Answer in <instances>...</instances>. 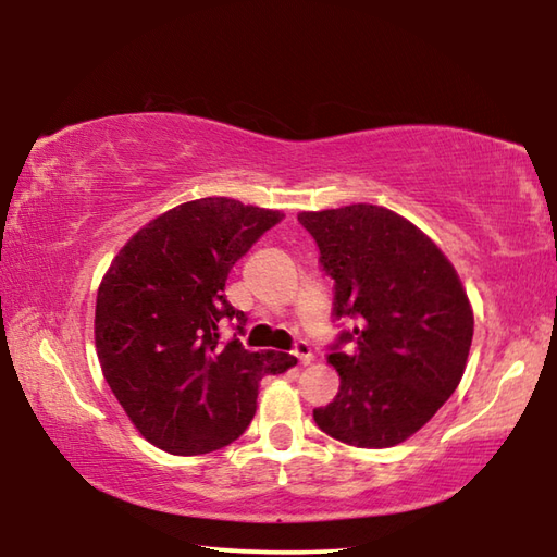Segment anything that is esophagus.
<instances>
[{"mask_svg": "<svg viewBox=\"0 0 557 557\" xmlns=\"http://www.w3.org/2000/svg\"><path fill=\"white\" fill-rule=\"evenodd\" d=\"M292 354H295L299 358L301 366H309L314 361V354H312V346H309L307 342H297L295 348H292Z\"/></svg>", "mask_w": 557, "mask_h": 557, "instance_id": "esophagus-1", "label": "esophagus"}]
</instances>
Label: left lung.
<instances>
[{"instance_id":"left-lung-1","label":"left lung","mask_w":557,"mask_h":557,"mask_svg":"<svg viewBox=\"0 0 557 557\" xmlns=\"http://www.w3.org/2000/svg\"><path fill=\"white\" fill-rule=\"evenodd\" d=\"M297 221L334 280V317L356 319L326 356L342 383L314 422L354 447L400 445L467 369L474 314L457 270L418 225L383 206L301 211Z\"/></svg>"}]
</instances>
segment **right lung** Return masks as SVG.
Returning a JSON list of instances; mask_svg holds the SVG:
<instances>
[{
  "mask_svg": "<svg viewBox=\"0 0 557 557\" xmlns=\"http://www.w3.org/2000/svg\"><path fill=\"white\" fill-rule=\"evenodd\" d=\"M285 213L225 196L186 201L122 245L98 287L100 369L143 437L191 457L238 440L256 414L258 385L297 363L245 351L221 326L245 314L225 299L231 268Z\"/></svg>",
  "mask_w": 557,
  "mask_h": 557,
  "instance_id": "right-lung-1",
  "label": "right lung"
}]
</instances>
